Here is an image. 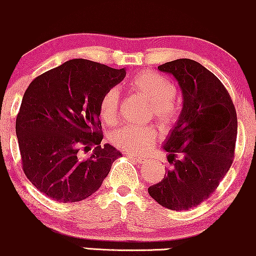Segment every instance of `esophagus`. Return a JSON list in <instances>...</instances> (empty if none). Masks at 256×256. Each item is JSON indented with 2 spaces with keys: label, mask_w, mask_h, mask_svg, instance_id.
Wrapping results in <instances>:
<instances>
[{
  "label": "esophagus",
  "mask_w": 256,
  "mask_h": 256,
  "mask_svg": "<svg viewBox=\"0 0 256 256\" xmlns=\"http://www.w3.org/2000/svg\"><path fill=\"white\" fill-rule=\"evenodd\" d=\"M130 158L136 160L139 164H146V163H148V160L146 158H140V157H136V156H130Z\"/></svg>",
  "instance_id": "34e87169"
}]
</instances>
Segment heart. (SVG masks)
I'll return each mask as SVG.
<instances>
[{
    "mask_svg": "<svg viewBox=\"0 0 256 256\" xmlns=\"http://www.w3.org/2000/svg\"><path fill=\"white\" fill-rule=\"evenodd\" d=\"M129 87L150 102V114L158 120L160 128L170 129L180 118L182 105L176 96V88L166 76L156 71H142L129 81ZM100 118L112 124L120 114V93L110 88L102 94L99 102ZM158 139V132L154 126L136 127L123 126L110 134V142L116 148L133 154H144L151 150Z\"/></svg>",
    "mask_w": 256,
    "mask_h": 256,
    "instance_id": "b5f03b06",
    "label": "heart"
}]
</instances>
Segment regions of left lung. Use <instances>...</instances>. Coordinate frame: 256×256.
<instances>
[{
    "instance_id": "1",
    "label": "left lung",
    "mask_w": 256,
    "mask_h": 256,
    "mask_svg": "<svg viewBox=\"0 0 256 256\" xmlns=\"http://www.w3.org/2000/svg\"><path fill=\"white\" fill-rule=\"evenodd\" d=\"M158 70L175 77L184 105L163 146L170 169L148 191L164 208L188 210L213 194L234 162L236 108L220 80L194 60L176 59Z\"/></svg>"
}]
</instances>
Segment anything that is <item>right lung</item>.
<instances>
[{"label":"right lung","mask_w":256,"mask_h":256,"mask_svg":"<svg viewBox=\"0 0 256 256\" xmlns=\"http://www.w3.org/2000/svg\"><path fill=\"white\" fill-rule=\"evenodd\" d=\"M124 76V68L72 59L28 84L16 133L22 170L43 194L56 202H78L102 186L120 154L100 144L99 102ZM92 147L91 156L82 159L80 152Z\"/></svg>","instance_id":"add662e5"}]
</instances>
